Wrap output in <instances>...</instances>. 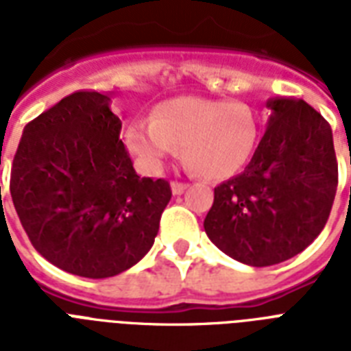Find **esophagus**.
Listing matches in <instances>:
<instances>
[{
    "label": "esophagus",
    "mask_w": 351,
    "mask_h": 351,
    "mask_svg": "<svg viewBox=\"0 0 351 351\" xmlns=\"http://www.w3.org/2000/svg\"><path fill=\"white\" fill-rule=\"evenodd\" d=\"M171 189H173V195H182V193L187 189V184L184 182H171Z\"/></svg>",
    "instance_id": "34e87169"
}]
</instances>
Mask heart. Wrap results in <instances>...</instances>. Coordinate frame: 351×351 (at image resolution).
<instances>
[{
  "instance_id": "1",
  "label": "heart",
  "mask_w": 351,
  "mask_h": 351,
  "mask_svg": "<svg viewBox=\"0 0 351 351\" xmlns=\"http://www.w3.org/2000/svg\"><path fill=\"white\" fill-rule=\"evenodd\" d=\"M261 127L250 106L240 101L180 96L162 101L151 118L129 123L125 140L151 169L184 147L202 176L220 180L239 173L255 153Z\"/></svg>"
}]
</instances>
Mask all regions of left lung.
I'll return each mask as SVG.
<instances>
[{
  "mask_svg": "<svg viewBox=\"0 0 351 351\" xmlns=\"http://www.w3.org/2000/svg\"><path fill=\"white\" fill-rule=\"evenodd\" d=\"M267 129L239 176L215 187L204 220L209 240L247 266L304 251L319 237L337 191L332 127L304 100L273 98Z\"/></svg>",
  "mask_w": 351,
  "mask_h": 351,
  "instance_id": "1",
  "label": "left lung"
}]
</instances>
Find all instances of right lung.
I'll list each match as a JSON object with an SVG mask.
<instances>
[{"instance_id":"1","label":"right lung","mask_w":351,"mask_h":351,"mask_svg":"<svg viewBox=\"0 0 351 351\" xmlns=\"http://www.w3.org/2000/svg\"><path fill=\"white\" fill-rule=\"evenodd\" d=\"M111 98L80 90L29 121L10 195L36 251L78 277H114L142 261L171 200L164 178H140Z\"/></svg>"}]
</instances>
